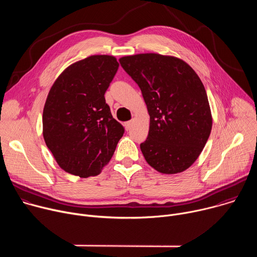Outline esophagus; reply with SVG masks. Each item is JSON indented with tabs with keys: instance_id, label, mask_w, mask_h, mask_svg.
<instances>
[{
	"instance_id": "esophagus-1",
	"label": "esophagus",
	"mask_w": 257,
	"mask_h": 257,
	"mask_svg": "<svg viewBox=\"0 0 257 257\" xmlns=\"http://www.w3.org/2000/svg\"><path fill=\"white\" fill-rule=\"evenodd\" d=\"M131 124H132V121H127L124 123V127L126 130H129L130 127H131Z\"/></svg>"
}]
</instances>
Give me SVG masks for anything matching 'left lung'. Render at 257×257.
<instances>
[{
	"instance_id": "8db88e82",
	"label": "left lung",
	"mask_w": 257,
	"mask_h": 257,
	"mask_svg": "<svg viewBox=\"0 0 257 257\" xmlns=\"http://www.w3.org/2000/svg\"><path fill=\"white\" fill-rule=\"evenodd\" d=\"M119 62L148 106L150 131L140 144L145 161L162 174L187 170L201 154L212 126L196 72L182 59L156 53L125 56Z\"/></svg>"
}]
</instances>
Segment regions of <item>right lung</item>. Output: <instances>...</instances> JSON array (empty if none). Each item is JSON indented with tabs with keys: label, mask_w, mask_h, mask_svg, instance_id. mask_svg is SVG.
I'll use <instances>...</instances> for the list:
<instances>
[{
	"label": "right lung",
	"mask_w": 257,
	"mask_h": 257,
	"mask_svg": "<svg viewBox=\"0 0 257 257\" xmlns=\"http://www.w3.org/2000/svg\"><path fill=\"white\" fill-rule=\"evenodd\" d=\"M118 67L114 56H89L68 66L49 91L43 135L57 164L69 174L98 175L124 134L104 98Z\"/></svg>",
	"instance_id": "add662e5"
}]
</instances>
